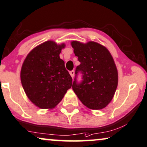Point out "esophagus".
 <instances>
[{
    "mask_svg": "<svg viewBox=\"0 0 147 147\" xmlns=\"http://www.w3.org/2000/svg\"><path fill=\"white\" fill-rule=\"evenodd\" d=\"M69 74H70V75H71V78H74V74H75V71H74V70H72V71H71L69 72Z\"/></svg>",
    "mask_w": 147,
    "mask_h": 147,
    "instance_id": "34e87169",
    "label": "esophagus"
}]
</instances>
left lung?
Listing matches in <instances>:
<instances>
[{
	"mask_svg": "<svg viewBox=\"0 0 147 147\" xmlns=\"http://www.w3.org/2000/svg\"><path fill=\"white\" fill-rule=\"evenodd\" d=\"M74 53L80 62L76 74L81 71L83 80L80 84L76 78L72 88L87 108L102 109L113 99L118 84V72L113 57L105 47L89 41L82 43L71 41Z\"/></svg>",
	"mask_w": 147,
	"mask_h": 147,
	"instance_id": "obj_1",
	"label": "left lung"
}]
</instances>
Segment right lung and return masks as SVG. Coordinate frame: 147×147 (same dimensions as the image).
Returning a JSON list of instances; mask_svg holds the SVG:
<instances>
[{
  "instance_id": "right-lung-1",
  "label": "right lung",
  "mask_w": 147,
  "mask_h": 147,
  "mask_svg": "<svg viewBox=\"0 0 147 147\" xmlns=\"http://www.w3.org/2000/svg\"><path fill=\"white\" fill-rule=\"evenodd\" d=\"M65 47L64 43L46 41L32 49L23 63V88L30 101L40 109L55 108L71 87L72 78L59 57Z\"/></svg>"
}]
</instances>
